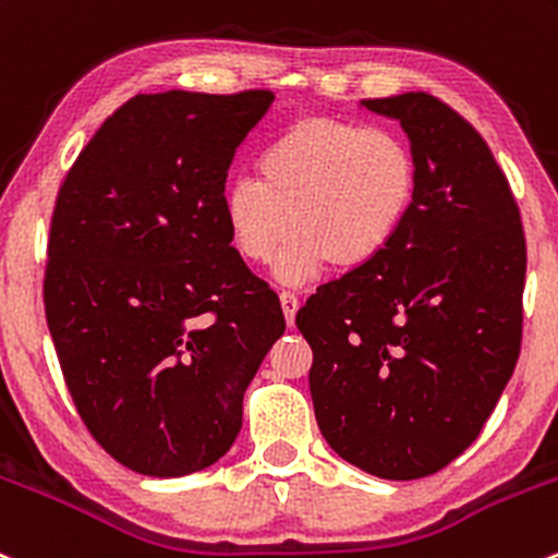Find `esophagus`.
<instances>
[{
	"instance_id": "34e87169",
	"label": "esophagus",
	"mask_w": 558,
	"mask_h": 558,
	"mask_svg": "<svg viewBox=\"0 0 558 558\" xmlns=\"http://www.w3.org/2000/svg\"><path fill=\"white\" fill-rule=\"evenodd\" d=\"M280 304H283L286 324L294 326V320H296V310H299V296L294 294V291H280Z\"/></svg>"
}]
</instances>
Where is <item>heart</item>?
<instances>
[{
  "instance_id": "1",
  "label": "heart",
  "mask_w": 558,
  "mask_h": 558,
  "mask_svg": "<svg viewBox=\"0 0 558 558\" xmlns=\"http://www.w3.org/2000/svg\"><path fill=\"white\" fill-rule=\"evenodd\" d=\"M259 174L221 190L227 232L245 262H278L283 283H302L328 262L357 269L390 248L412 216L420 160L396 128L304 117L264 146Z\"/></svg>"
}]
</instances>
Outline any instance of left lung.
Returning <instances> with one entry per match:
<instances>
[{
    "instance_id": "8db88e82",
    "label": "left lung",
    "mask_w": 558,
    "mask_h": 558,
    "mask_svg": "<svg viewBox=\"0 0 558 558\" xmlns=\"http://www.w3.org/2000/svg\"><path fill=\"white\" fill-rule=\"evenodd\" d=\"M420 160L412 216L377 259L296 313L328 447L372 476L447 468L495 412L521 350L526 243L506 173L465 117L427 93L366 98Z\"/></svg>"
}]
</instances>
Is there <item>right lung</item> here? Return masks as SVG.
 I'll return each mask as SVG.
<instances>
[{"instance_id": "obj_1", "label": "right lung", "mask_w": 558, "mask_h": 558, "mask_svg": "<svg viewBox=\"0 0 558 558\" xmlns=\"http://www.w3.org/2000/svg\"><path fill=\"white\" fill-rule=\"evenodd\" d=\"M272 101L141 93L58 190L47 328L90 436L144 476H190L230 451L245 387L286 331L221 216L234 149Z\"/></svg>"}]
</instances>
